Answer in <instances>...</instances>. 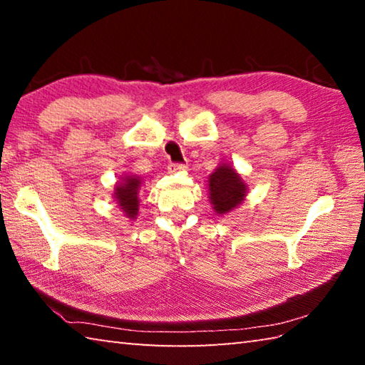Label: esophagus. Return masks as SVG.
Returning a JSON list of instances; mask_svg holds the SVG:
<instances>
[{
  "mask_svg": "<svg viewBox=\"0 0 365 365\" xmlns=\"http://www.w3.org/2000/svg\"><path fill=\"white\" fill-rule=\"evenodd\" d=\"M170 172H185L187 170V164H170Z\"/></svg>",
  "mask_w": 365,
  "mask_h": 365,
  "instance_id": "esophagus-1",
  "label": "esophagus"
}]
</instances>
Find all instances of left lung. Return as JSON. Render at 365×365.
<instances>
[{
  "label": "left lung",
  "mask_w": 365,
  "mask_h": 365,
  "mask_svg": "<svg viewBox=\"0 0 365 365\" xmlns=\"http://www.w3.org/2000/svg\"><path fill=\"white\" fill-rule=\"evenodd\" d=\"M207 193L215 214L224 215L232 212L245 201L248 195V185L230 164L220 163L207 177Z\"/></svg>",
  "instance_id": "8db88e82"
}]
</instances>
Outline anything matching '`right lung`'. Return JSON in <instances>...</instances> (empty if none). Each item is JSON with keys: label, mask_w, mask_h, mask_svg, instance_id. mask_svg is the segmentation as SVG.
Returning a JSON list of instances; mask_svg holds the SVG:
<instances>
[{"label": "right lung", "mask_w": 365, "mask_h": 365, "mask_svg": "<svg viewBox=\"0 0 365 365\" xmlns=\"http://www.w3.org/2000/svg\"><path fill=\"white\" fill-rule=\"evenodd\" d=\"M143 178L133 174H123L114 185V200L127 219L135 220L140 211V188Z\"/></svg>", "instance_id": "1"}]
</instances>
